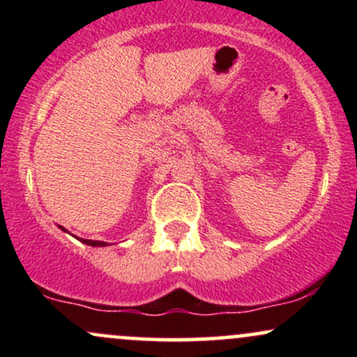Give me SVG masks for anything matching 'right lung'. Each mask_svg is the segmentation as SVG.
Returning <instances> with one entry per match:
<instances>
[{"mask_svg":"<svg viewBox=\"0 0 357 357\" xmlns=\"http://www.w3.org/2000/svg\"><path fill=\"white\" fill-rule=\"evenodd\" d=\"M60 230H63V231H67L65 230L63 227H60ZM82 243H85V245H90V247H107V243H105V241H97V240H84V238H79Z\"/></svg>","mask_w":357,"mask_h":357,"instance_id":"add662e5","label":"right lung"}]
</instances>
